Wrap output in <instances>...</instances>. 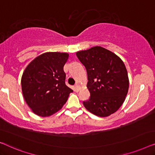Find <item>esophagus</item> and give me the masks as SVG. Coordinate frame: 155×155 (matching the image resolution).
<instances>
[{
	"instance_id": "obj_1",
	"label": "esophagus",
	"mask_w": 155,
	"mask_h": 155,
	"mask_svg": "<svg viewBox=\"0 0 155 155\" xmlns=\"http://www.w3.org/2000/svg\"><path fill=\"white\" fill-rule=\"evenodd\" d=\"M74 88H75V91L78 92V91H79V87H78V84H76L74 86Z\"/></svg>"
}]
</instances>
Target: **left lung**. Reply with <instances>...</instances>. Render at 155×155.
<instances>
[{
    "label": "left lung",
    "mask_w": 155,
    "mask_h": 155,
    "mask_svg": "<svg viewBox=\"0 0 155 155\" xmlns=\"http://www.w3.org/2000/svg\"><path fill=\"white\" fill-rule=\"evenodd\" d=\"M77 56L86 67L90 98L83 104L96 116H110L119 110L127 95L129 81L120 58L108 50L95 46L78 51Z\"/></svg>",
    "instance_id": "1"
}]
</instances>
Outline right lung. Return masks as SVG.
<instances>
[{
	"mask_svg": "<svg viewBox=\"0 0 155 155\" xmlns=\"http://www.w3.org/2000/svg\"><path fill=\"white\" fill-rule=\"evenodd\" d=\"M69 54L49 52L32 60L24 71L21 84L24 98L34 114L49 117L61 110L72 89L65 84L63 67Z\"/></svg>",
	"mask_w": 155,
	"mask_h": 155,
	"instance_id": "obj_1",
	"label": "right lung"
}]
</instances>
